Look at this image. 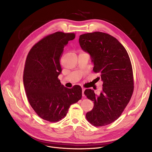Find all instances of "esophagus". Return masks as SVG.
I'll list each match as a JSON object with an SVG mask.
<instances>
[{
	"mask_svg": "<svg viewBox=\"0 0 152 152\" xmlns=\"http://www.w3.org/2000/svg\"><path fill=\"white\" fill-rule=\"evenodd\" d=\"M82 96H84V91H85V88H82Z\"/></svg>",
	"mask_w": 152,
	"mask_h": 152,
	"instance_id": "obj_1",
	"label": "esophagus"
}]
</instances>
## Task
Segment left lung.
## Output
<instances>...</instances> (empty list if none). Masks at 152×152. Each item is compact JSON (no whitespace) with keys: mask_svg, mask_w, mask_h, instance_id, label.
Instances as JSON below:
<instances>
[{"mask_svg":"<svg viewBox=\"0 0 152 152\" xmlns=\"http://www.w3.org/2000/svg\"><path fill=\"white\" fill-rule=\"evenodd\" d=\"M79 44L90 53L94 63L93 71L99 73L102 90L97 95L86 89L85 95L94 103L86 118L96 127L103 126L117 120L131 99L134 82L129 56L121 43L111 35L94 32L80 35Z\"/></svg>","mask_w":152,"mask_h":152,"instance_id":"1","label":"left lung"}]
</instances>
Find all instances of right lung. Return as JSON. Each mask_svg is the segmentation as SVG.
Wrapping results in <instances>:
<instances>
[{
  "label": "right lung",
  "mask_w": 152,
  "mask_h": 152,
  "mask_svg": "<svg viewBox=\"0 0 152 152\" xmlns=\"http://www.w3.org/2000/svg\"><path fill=\"white\" fill-rule=\"evenodd\" d=\"M75 38V33L48 35L33 46L26 57L23 83L28 102L40 118L49 122L64 118L70 105L82 98L80 86L67 88L58 79L64 46Z\"/></svg>",
  "instance_id": "obj_1"
}]
</instances>
